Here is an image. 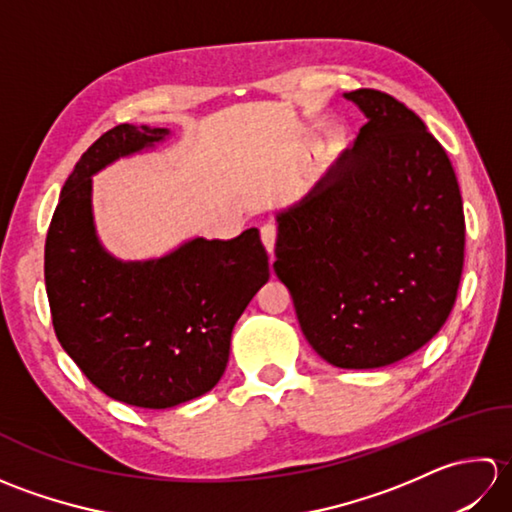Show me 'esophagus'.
<instances>
[{
	"label": "esophagus",
	"mask_w": 512,
	"mask_h": 512,
	"mask_svg": "<svg viewBox=\"0 0 512 512\" xmlns=\"http://www.w3.org/2000/svg\"><path fill=\"white\" fill-rule=\"evenodd\" d=\"M259 235H262V244H264V248L268 250V255L273 257L275 242H277V228H275L273 224H264L262 231H259Z\"/></svg>",
	"instance_id": "esophagus-1"
}]
</instances>
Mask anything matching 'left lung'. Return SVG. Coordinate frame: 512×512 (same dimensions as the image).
I'll return each mask as SVG.
<instances>
[{"instance_id":"left-lung-1","label":"left lung","mask_w":512,"mask_h":512,"mask_svg":"<svg viewBox=\"0 0 512 512\" xmlns=\"http://www.w3.org/2000/svg\"><path fill=\"white\" fill-rule=\"evenodd\" d=\"M367 123L295 204L275 211L273 264L323 361L376 369L447 321L464 264V211L447 151L378 90L343 94Z\"/></svg>"}]
</instances>
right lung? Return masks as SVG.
Returning <instances> with one entry per match:
<instances>
[{"instance_id":"add662e5","label":"right lung","mask_w":512,"mask_h":512,"mask_svg":"<svg viewBox=\"0 0 512 512\" xmlns=\"http://www.w3.org/2000/svg\"><path fill=\"white\" fill-rule=\"evenodd\" d=\"M171 136L123 123L85 151L61 189L43 266L63 350L103 394L143 409L178 407L220 383L235 323L270 277L257 228L233 239L195 235L149 259L103 246L92 178Z\"/></svg>"}]
</instances>
